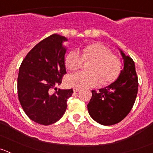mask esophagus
<instances>
[{"label": "esophagus", "instance_id": "1", "mask_svg": "<svg viewBox=\"0 0 153 153\" xmlns=\"http://www.w3.org/2000/svg\"><path fill=\"white\" fill-rule=\"evenodd\" d=\"M73 90H74V93H76V92L80 90V88H79V87H74V88H73Z\"/></svg>", "mask_w": 153, "mask_h": 153}]
</instances>
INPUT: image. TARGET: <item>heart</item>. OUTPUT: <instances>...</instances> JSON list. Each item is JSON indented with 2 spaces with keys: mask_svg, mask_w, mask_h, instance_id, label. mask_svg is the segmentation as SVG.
I'll return each mask as SVG.
<instances>
[{
  "mask_svg": "<svg viewBox=\"0 0 153 153\" xmlns=\"http://www.w3.org/2000/svg\"><path fill=\"white\" fill-rule=\"evenodd\" d=\"M76 51H71L66 55L65 66L71 71L82 67L83 61H90L87 66L89 72H78L69 75L66 79L67 85L75 87L95 86L100 83L107 85L117 79L121 71V61L112 51L100 43L85 46Z\"/></svg>",
  "mask_w": 153,
  "mask_h": 153,
  "instance_id": "b5f03b06",
  "label": "heart"
}]
</instances>
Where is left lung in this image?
Masks as SVG:
<instances>
[{
	"label": "left lung",
	"instance_id": "8db88e82",
	"mask_svg": "<svg viewBox=\"0 0 153 153\" xmlns=\"http://www.w3.org/2000/svg\"><path fill=\"white\" fill-rule=\"evenodd\" d=\"M123 68L114 83L98 92L92 90L87 105L89 114L104 126H111L122 121L134 105L138 93V77L134 61L120 51Z\"/></svg>",
	"mask_w": 153,
	"mask_h": 153
}]
</instances>
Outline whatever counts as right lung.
<instances>
[{
	"label": "right lung",
	"instance_id": "obj_1",
	"mask_svg": "<svg viewBox=\"0 0 153 153\" xmlns=\"http://www.w3.org/2000/svg\"><path fill=\"white\" fill-rule=\"evenodd\" d=\"M67 40L56 33L41 40L27 54L19 69V101L27 116L36 123L47 126L58 121L67 109V99L74 93L73 89L52 92L67 74V50L63 47Z\"/></svg>",
	"mask_w": 153,
	"mask_h": 153
}]
</instances>
